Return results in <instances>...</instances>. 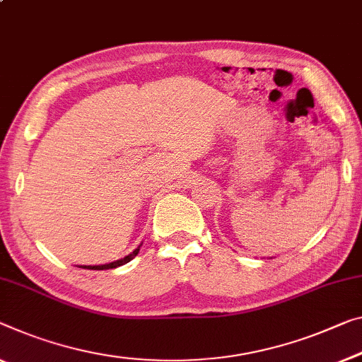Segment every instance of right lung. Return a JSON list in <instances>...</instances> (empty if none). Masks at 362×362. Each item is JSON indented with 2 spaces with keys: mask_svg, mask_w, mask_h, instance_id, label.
Listing matches in <instances>:
<instances>
[{
  "mask_svg": "<svg viewBox=\"0 0 362 362\" xmlns=\"http://www.w3.org/2000/svg\"><path fill=\"white\" fill-rule=\"evenodd\" d=\"M139 249H141V246H139L136 251H132L129 255H126L124 259H119V260H115V262H110V264H105V265H82V269H88V270H108V269H116V267L119 265H124L129 262V260H132L136 257V255L139 254Z\"/></svg>",
  "mask_w": 362,
  "mask_h": 362,
  "instance_id": "obj_1",
  "label": "right lung"
}]
</instances>
